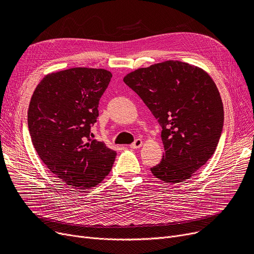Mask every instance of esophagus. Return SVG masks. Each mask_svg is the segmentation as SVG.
I'll return each instance as SVG.
<instances>
[{"label": "esophagus", "mask_w": 254, "mask_h": 254, "mask_svg": "<svg viewBox=\"0 0 254 254\" xmlns=\"http://www.w3.org/2000/svg\"><path fill=\"white\" fill-rule=\"evenodd\" d=\"M142 144H143V141H142L141 139H137V140H135L134 143H131V144L129 145V147H130L131 149H138V148L141 147Z\"/></svg>", "instance_id": "obj_1"}]
</instances>
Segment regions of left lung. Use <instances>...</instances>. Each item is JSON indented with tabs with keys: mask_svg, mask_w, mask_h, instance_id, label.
<instances>
[{
	"mask_svg": "<svg viewBox=\"0 0 254 254\" xmlns=\"http://www.w3.org/2000/svg\"><path fill=\"white\" fill-rule=\"evenodd\" d=\"M125 83L148 107L162 127L165 154L151 168L168 183L190 179L214 154L223 127V105L204 70L167 61L130 72Z\"/></svg>",
	"mask_w": 254,
	"mask_h": 254,
	"instance_id": "8db88e82",
	"label": "left lung"
}]
</instances>
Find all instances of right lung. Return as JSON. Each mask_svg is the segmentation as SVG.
Wrapping results in <instances>:
<instances>
[{"label": "right lung", "instance_id": "obj_1", "mask_svg": "<svg viewBox=\"0 0 254 254\" xmlns=\"http://www.w3.org/2000/svg\"><path fill=\"white\" fill-rule=\"evenodd\" d=\"M111 78L104 69L51 73L37 85L30 102L28 126L39 157L57 177L78 190L98 185L115 161L114 150L90 138Z\"/></svg>", "mask_w": 254, "mask_h": 254}]
</instances>
